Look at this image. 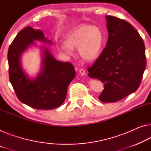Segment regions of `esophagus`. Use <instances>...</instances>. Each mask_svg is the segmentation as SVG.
<instances>
[{
    "label": "esophagus",
    "instance_id": "1",
    "mask_svg": "<svg viewBox=\"0 0 151 151\" xmlns=\"http://www.w3.org/2000/svg\"><path fill=\"white\" fill-rule=\"evenodd\" d=\"M79 72H80V73L82 76H85V75H86V71H84V69H82V68L79 69Z\"/></svg>",
    "mask_w": 151,
    "mask_h": 151
}]
</instances>
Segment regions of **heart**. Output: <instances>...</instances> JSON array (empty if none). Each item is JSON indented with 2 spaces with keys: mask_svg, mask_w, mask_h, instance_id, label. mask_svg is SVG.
Wrapping results in <instances>:
<instances>
[{
  "mask_svg": "<svg viewBox=\"0 0 151 151\" xmlns=\"http://www.w3.org/2000/svg\"><path fill=\"white\" fill-rule=\"evenodd\" d=\"M65 42H58V47L68 56L73 55V48H78L79 54L87 61L98 58L104 45V34L98 26L82 24L69 29L65 34Z\"/></svg>",
  "mask_w": 151,
  "mask_h": 151,
  "instance_id": "obj_1",
  "label": "heart"
}]
</instances>
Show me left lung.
Here are the masks:
<instances>
[{"mask_svg":"<svg viewBox=\"0 0 151 151\" xmlns=\"http://www.w3.org/2000/svg\"><path fill=\"white\" fill-rule=\"evenodd\" d=\"M105 18L107 42L99 57L88 69V75L104 83L100 101L113 103L136 91L147 61L145 43L134 27L119 18L110 15Z\"/></svg>","mask_w":151,"mask_h":151,"instance_id":"obj_1","label":"left lung"}]
</instances>
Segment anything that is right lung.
<instances>
[{
  "mask_svg": "<svg viewBox=\"0 0 151 151\" xmlns=\"http://www.w3.org/2000/svg\"><path fill=\"white\" fill-rule=\"evenodd\" d=\"M35 41L52 45L42 30L30 26L16 36L8 50L9 80L22 103L36 109H52L63 103L76 71L72 64L57 61L49 49L42 46L40 73L35 78H29L20 61L23 53Z\"/></svg>",
  "mask_w": 151,
  "mask_h": 151,
  "instance_id": "add662e5",
  "label": "right lung"
}]
</instances>
